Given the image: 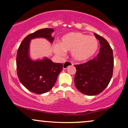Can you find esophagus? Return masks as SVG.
<instances>
[{"mask_svg": "<svg viewBox=\"0 0 128 128\" xmlns=\"http://www.w3.org/2000/svg\"><path fill=\"white\" fill-rule=\"evenodd\" d=\"M73 64L72 63H71L70 62H69V61H66V62H64V64H63V66H62V67L64 69H67L69 66H72Z\"/></svg>", "mask_w": 128, "mask_h": 128, "instance_id": "obj_1", "label": "esophagus"}]
</instances>
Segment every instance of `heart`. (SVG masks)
Instances as JSON below:
<instances>
[{
    "label": "heart",
    "mask_w": 128,
    "mask_h": 128,
    "mask_svg": "<svg viewBox=\"0 0 128 128\" xmlns=\"http://www.w3.org/2000/svg\"><path fill=\"white\" fill-rule=\"evenodd\" d=\"M99 42L94 36L80 32H70L63 36L60 44H55L53 49L59 56H63L65 52H72L74 61L84 62L96 54Z\"/></svg>",
    "instance_id": "b5f03b06"
}]
</instances>
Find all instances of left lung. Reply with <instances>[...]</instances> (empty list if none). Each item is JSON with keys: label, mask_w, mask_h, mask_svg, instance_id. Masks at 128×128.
Listing matches in <instances>:
<instances>
[{"label": "left lung", "mask_w": 128, "mask_h": 128, "mask_svg": "<svg viewBox=\"0 0 128 128\" xmlns=\"http://www.w3.org/2000/svg\"><path fill=\"white\" fill-rule=\"evenodd\" d=\"M99 41V52L96 58L84 64L75 65L74 84L78 90L88 96H95L102 92L112 76L114 57L112 50L104 38L94 33Z\"/></svg>", "instance_id": "left-lung-1"}]
</instances>
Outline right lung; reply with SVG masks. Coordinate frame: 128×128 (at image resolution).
<instances>
[{"label":"right lung","mask_w":128,"mask_h":128,"mask_svg":"<svg viewBox=\"0 0 128 128\" xmlns=\"http://www.w3.org/2000/svg\"><path fill=\"white\" fill-rule=\"evenodd\" d=\"M54 29H40L24 38L19 46L16 57L17 75L19 80L28 90L36 94H43L52 88L62 71V64L52 62L47 57L33 60L29 55L30 43L35 38L46 39L50 43L54 41L52 34Z\"/></svg>","instance_id":"right-lung-1"}]
</instances>
